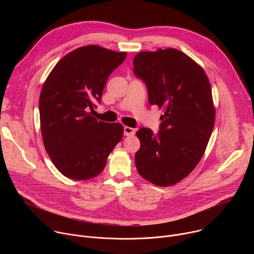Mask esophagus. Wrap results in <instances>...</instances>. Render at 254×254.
<instances>
[{
	"mask_svg": "<svg viewBox=\"0 0 254 254\" xmlns=\"http://www.w3.org/2000/svg\"><path fill=\"white\" fill-rule=\"evenodd\" d=\"M124 134L125 135H132V134H134V128L129 127H124Z\"/></svg>",
	"mask_w": 254,
	"mask_h": 254,
	"instance_id": "obj_1",
	"label": "esophagus"
}]
</instances>
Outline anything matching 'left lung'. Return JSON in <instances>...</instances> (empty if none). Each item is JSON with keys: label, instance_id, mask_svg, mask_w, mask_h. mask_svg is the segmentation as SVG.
Wrapping results in <instances>:
<instances>
[{"label": "left lung", "instance_id": "left-lung-1", "mask_svg": "<svg viewBox=\"0 0 254 254\" xmlns=\"http://www.w3.org/2000/svg\"><path fill=\"white\" fill-rule=\"evenodd\" d=\"M133 73L147 86L149 102L164 108L160 130L140 127L134 160L138 174L157 186H171L200 162L215 123L210 82L204 70L174 48L139 52Z\"/></svg>", "mask_w": 254, "mask_h": 254}]
</instances>
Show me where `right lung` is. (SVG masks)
Segmentation results:
<instances>
[{"label":"right lung","mask_w":254,"mask_h":254,"mask_svg":"<svg viewBox=\"0 0 254 254\" xmlns=\"http://www.w3.org/2000/svg\"><path fill=\"white\" fill-rule=\"evenodd\" d=\"M95 45L80 47L64 56L43 84L39 113L44 146L54 166L72 180L94 178L123 138L121 124H107L91 117L100 103L112 72L126 59Z\"/></svg>","instance_id":"obj_1"}]
</instances>
